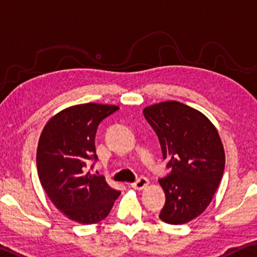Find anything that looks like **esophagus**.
<instances>
[{
	"mask_svg": "<svg viewBox=\"0 0 257 257\" xmlns=\"http://www.w3.org/2000/svg\"><path fill=\"white\" fill-rule=\"evenodd\" d=\"M148 184H149V180H148L146 177H140L136 182L130 184V186L135 190H143L144 187L148 186Z\"/></svg>",
	"mask_w": 257,
	"mask_h": 257,
	"instance_id": "esophagus-1",
	"label": "esophagus"
}]
</instances>
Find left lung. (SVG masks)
Listing matches in <instances>:
<instances>
[{
	"label": "left lung",
	"instance_id": "left-lung-1",
	"mask_svg": "<svg viewBox=\"0 0 257 257\" xmlns=\"http://www.w3.org/2000/svg\"><path fill=\"white\" fill-rule=\"evenodd\" d=\"M160 140L170 172L161 178L165 204L162 221L182 225L205 211L222 178L225 151L212 122L178 101H165L143 109Z\"/></svg>",
	"mask_w": 257,
	"mask_h": 257
}]
</instances>
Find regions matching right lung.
<instances>
[{"mask_svg":"<svg viewBox=\"0 0 257 257\" xmlns=\"http://www.w3.org/2000/svg\"><path fill=\"white\" fill-rule=\"evenodd\" d=\"M117 106L78 104L55 115L43 129L37 148V171L43 189L68 219L82 225L100 222L109 214L120 191L103 176L87 171L97 161L95 135L100 122Z\"/></svg>","mask_w":257,"mask_h":257,"instance_id":"add662e5","label":"right lung"}]
</instances>
